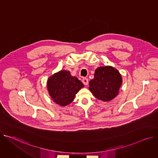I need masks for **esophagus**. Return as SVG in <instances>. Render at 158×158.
Returning a JSON list of instances; mask_svg holds the SVG:
<instances>
[{"label":"esophagus","instance_id":"esophagus-1","mask_svg":"<svg viewBox=\"0 0 158 158\" xmlns=\"http://www.w3.org/2000/svg\"><path fill=\"white\" fill-rule=\"evenodd\" d=\"M82 82H83V84L85 85H87V84H88V79H87V78H85V77H84L83 79H82Z\"/></svg>","mask_w":158,"mask_h":158}]
</instances>
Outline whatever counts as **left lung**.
Segmentation results:
<instances>
[{"label":"left lung","instance_id":"left-lung-1","mask_svg":"<svg viewBox=\"0 0 158 158\" xmlns=\"http://www.w3.org/2000/svg\"><path fill=\"white\" fill-rule=\"evenodd\" d=\"M121 84L122 77L118 70L110 66L100 67L89 82V89L97 99L109 101L118 94Z\"/></svg>","mask_w":158,"mask_h":158}]
</instances>
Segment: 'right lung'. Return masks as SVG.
<instances>
[{
    "label": "right lung",
    "mask_w": 158,
    "mask_h": 158,
    "mask_svg": "<svg viewBox=\"0 0 158 158\" xmlns=\"http://www.w3.org/2000/svg\"><path fill=\"white\" fill-rule=\"evenodd\" d=\"M84 84L69 71H61L50 77L48 89L53 101L62 106L69 104Z\"/></svg>",
    "instance_id": "right-lung-1"
}]
</instances>
